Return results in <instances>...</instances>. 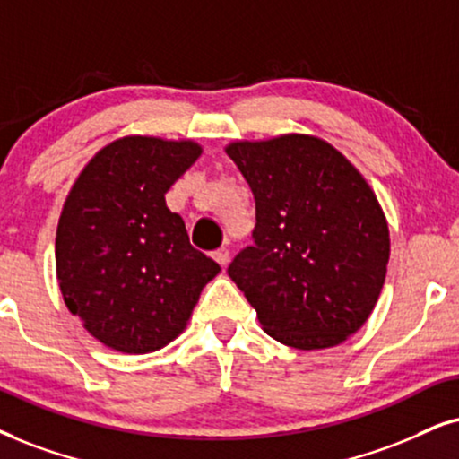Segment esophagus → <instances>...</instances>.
<instances>
[{
    "label": "esophagus",
    "instance_id": "esophagus-1",
    "mask_svg": "<svg viewBox=\"0 0 459 459\" xmlns=\"http://www.w3.org/2000/svg\"><path fill=\"white\" fill-rule=\"evenodd\" d=\"M213 258H216V263L220 264V266H226L229 264V258H230V252L226 247H220V249H216V252H213Z\"/></svg>",
    "mask_w": 459,
    "mask_h": 459
}]
</instances>
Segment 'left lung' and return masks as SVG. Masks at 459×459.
<instances>
[{
	"mask_svg": "<svg viewBox=\"0 0 459 459\" xmlns=\"http://www.w3.org/2000/svg\"><path fill=\"white\" fill-rule=\"evenodd\" d=\"M226 154L256 201L252 246L229 264L280 343L324 350L368 320L385 281L390 230L356 167L317 137L237 142Z\"/></svg>",
	"mask_w": 459,
	"mask_h": 459,
	"instance_id": "1",
	"label": "left lung"
}]
</instances>
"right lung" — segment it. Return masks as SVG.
I'll list each match as a JSON object with an SVG mask.
<instances>
[{
  "label": "right lung",
  "mask_w": 459,
  "mask_h": 459,
  "mask_svg": "<svg viewBox=\"0 0 459 459\" xmlns=\"http://www.w3.org/2000/svg\"><path fill=\"white\" fill-rule=\"evenodd\" d=\"M201 156L193 142L123 137L75 179L56 229L67 309L103 345L148 353L186 328L216 260L190 246L165 193Z\"/></svg>",
  "instance_id": "right-lung-1"
}]
</instances>
